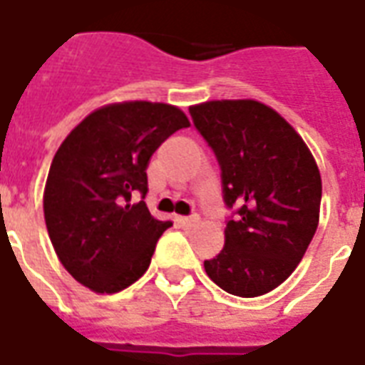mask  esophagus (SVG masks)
<instances>
[{"label":"esophagus","mask_w":365,"mask_h":365,"mask_svg":"<svg viewBox=\"0 0 365 365\" xmlns=\"http://www.w3.org/2000/svg\"><path fill=\"white\" fill-rule=\"evenodd\" d=\"M199 223V216H189V217H180V225L185 229L195 227Z\"/></svg>","instance_id":"1"}]
</instances>
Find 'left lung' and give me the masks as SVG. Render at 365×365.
<instances>
[{
    "mask_svg": "<svg viewBox=\"0 0 365 365\" xmlns=\"http://www.w3.org/2000/svg\"><path fill=\"white\" fill-rule=\"evenodd\" d=\"M189 111L220 160L225 205L239 206L223 250L205 261L206 274L239 297L269 294L295 271L317 233V160L294 126L257 100H210Z\"/></svg>",
    "mask_w": 365,
    "mask_h": 365,
    "instance_id": "left-lung-1",
    "label": "left lung"
}]
</instances>
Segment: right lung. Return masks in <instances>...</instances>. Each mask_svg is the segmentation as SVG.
I'll list each match as a JSON object with an SVG mask.
<instances>
[{"mask_svg":"<svg viewBox=\"0 0 365 365\" xmlns=\"http://www.w3.org/2000/svg\"><path fill=\"white\" fill-rule=\"evenodd\" d=\"M180 108L128 100L88 113L60 143L43 191L48 239L64 269L96 294H117L148 271L155 244L170 222L148 205L151 155L189 126Z\"/></svg>","mask_w":365,"mask_h":365,"instance_id":"obj_1","label":"right lung"}]
</instances>
